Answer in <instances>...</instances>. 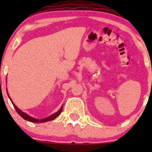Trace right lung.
I'll return each instance as SVG.
<instances>
[{
	"label": "right lung",
	"mask_w": 152,
	"mask_h": 152,
	"mask_svg": "<svg viewBox=\"0 0 152 152\" xmlns=\"http://www.w3.org/2000/svg\"><path fill=\"white\" fill-rule=\"evenodd\" d=\"M7 95L9 96L8 92H7ZM9 98H10V99L11 100V102H12V104H13L14 107H15V109L16 110L17 113H18V114H19L20 115L21 117H22L23 119H25V120H26V121H30V122H34V123H43V122H46V121H49L53 120V119L56 118L57 116H59V114H60V113H62V107L60 109H59V111L56 112V113H54V114L50 115L49 117L45 118H43V119H36V118H34L31 117V116H29L28 115H27L26 113H23V112L21 111V110H20V109H18V107H16V105H15V104L12 102V99H11L10 96H9Z\"/></svg>",
	"instance_id": "1"
}]
</instances>
